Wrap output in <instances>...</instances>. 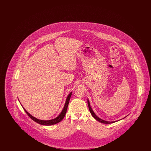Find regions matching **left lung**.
Returning a JSON list of instances; mask_svg holds the SVG:
<instances>
[{
  "label": "left lung",
  "mask_w": 151,
  "mask_h": 151,
  "mask_svg": "<svg viewBox=\"0 0 151 151\" xmlns=\"http://www.w3.org/2000/svg\"><path fill=\"white\" fill-rule=\"evenodd\" d=\"M88 105L89 109V111H90V112H91V114H92V115L93 116L94 118L96 120H97L98 121L100 122L101 123H105V124H109V123H114V122H116V121H114V122H108V121H104V120L101 119L99 117H98L97 115H96V114H95V113H94V111H93L92 109L91 108V106H90V103H89V100H88Z\"/></svg>",
  "instance_id": "1"
}]
</instances>
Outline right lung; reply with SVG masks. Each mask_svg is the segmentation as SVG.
<instances>
[{"instance_id": "obj_1", "label": "right lung", "mask_w": 151, "mask_h": 151, "mask_svg": "<svg viewBox=\"0 0 151 151\" xmlns=\"http://www.w3.org/2000/svg\"><path fill=\"white\" fill-rule=\"evenodd\" d=\"M72 95V92H71L69 94V95L68 96L66 101H65V106L63 108V110L62 111V112L60 113V114L58 116L57 118L53 119H51V120H49V121H43V120H40L38 119H37L35 117L33 116L32 115H30L29 114V113L24 109V111L26 112V113L28 114V115L29 116V117L32 119L34 121L40 124H42V125H45V126H50V125H52V124H57L58 123L60 122L65 117V113L67 112V108H68V104H69V102H70V98H71V96Z\"/></svg>"}]
</instances>
